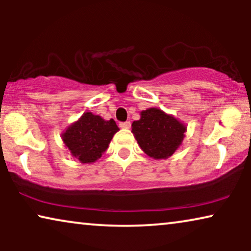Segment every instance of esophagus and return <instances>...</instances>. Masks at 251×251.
<instances>
[{
    "mask_svg": "<svg viewBox=\"0 0 251 251\" xmlns=\"http://www.w3.org/2000/svg\"><path fill=\"white\" fill-rule=\"evenodd\" d=\"M130 126H131V123H130L129 121L120 123V128H122V129H129Z\"/></svg>",
    "mask_w": 251,
    "mask_h": 251,
    "instance_id": "34e87169",
    "label": "esophagus"
}]
</instances>
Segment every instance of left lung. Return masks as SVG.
<instances>
[{
	"mask_svg": "<svg viewBox=\"0 0 251 251\" xmlns=\"http://www.w3.org/2000/svg\"><path fill=\"white\" fill-rule=\"evenodd\" d=\"M132 133L140 149L155 160L168 159L181 145L186 126L160 108L140 113L138 121L131 125Z\"/></svg>",
	"mask_w": 251,
	"mask_h": 251,
	"instance_id": "1",
	"label": "left lung"
}]
</instances>
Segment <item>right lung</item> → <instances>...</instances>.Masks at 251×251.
Returning a JSON list of instances; mask_svg holds the SVG:
<instances>
[{
	"instance_id": "obj_1",
	"label": "right lung",
	"mask_w": 251,
	"mask_h": 251,
	"mask_svg": "<svg viewBox=\"0 0 251 251\" xmlns=\"http://www.w3.org/2000/svg\"><path fill=\"white\" fill-rule=\"evenodd\" d=\"M119 130L113 119L106 121L101 116L87 112L61 133V138L72 156L82 163H92L107 150Z\"/></svg>"
}]
</instances>
